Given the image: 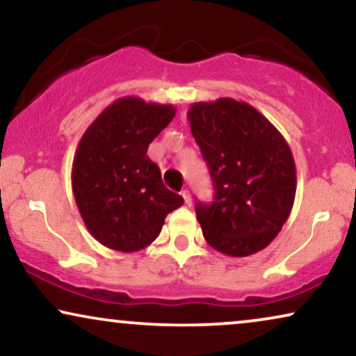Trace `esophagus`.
Returning a JSON list of instances; mask_svg holds the SVG:
<instances>
[{
	"label": "esophagus",
	"mask_w": 356,
	"mask_h": 356,
	"mask_svg": "<svg viewBox=\"0 0 356 356\" xmlns=\"http://www.w3.org/2000/svg\"><path fill=\"white\" fill-rule=\"evenodd\" d=\"M181 196H183L184 202H186L188 206H191V195H189V191H188V189H183V191H181Z\"/></svg>",
	"instance_id": "esophagus-1"
}]
</instances>
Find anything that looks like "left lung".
I'll use <instances>...</instances> for the list:
<instances>
[{
    "instance_id": "obj_1",
    "label": "left lung",
    "mask_w": 356,
    "mask_h": 356,
    "mask_svg": "<svg viewBox=\"0 0 356 356\" xmlns=\"http://www.w3.org/2000/svg\"><path fill=\"white\" fill-rule=\"evenodd\" d=\"M188 121L214 183V201L196 204L202 235L229 257L268 247L296 196V165L278 129L245 101L191 104Z\"/></svg>"
}]
</instances>
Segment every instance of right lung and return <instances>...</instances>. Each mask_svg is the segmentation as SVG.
<instances>
[{
	"mask_svg": "<svg viewBox=\"0 0 356 356\" xmlns=\"http://www.w3.org/2000/svg\"><path fill=\"white\" fill-rule=\"evenodd\" d=\"M175 106L124 96L111 103L80 138L72 188L90 234L104 247L137 252L159 237L183 197L165 188L149 144L175 118Z\"/></svg>",
	"mask_w": 356,
	"mask_h": 356,
	"instance_id": "obj_1",
	"label": "right lung"
}]
</instances>
